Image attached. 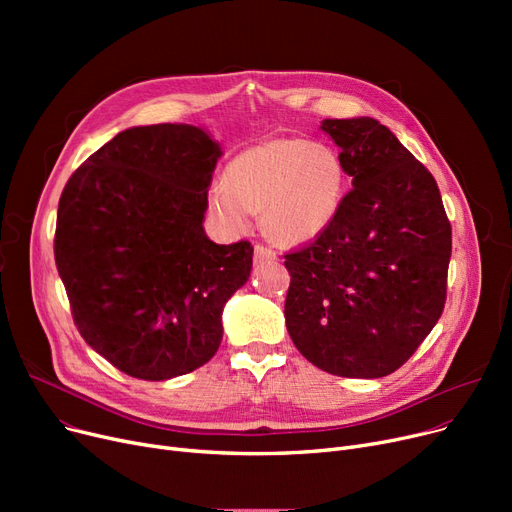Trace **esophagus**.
Returning <instances> with one entry per match:
<instances>
[{
	"mask_svg": "<svg viewBox=\"0 0 512 512\" xmlns=\"http://www.w3.org/2000/svg\"><path fill=\"white\" fill-rule=\"evenodd\" d=\"M276 251L274 249H270V247H265V245H255V263H259V261H276Z\"/></svg>",
	"mask_w": 512,
	"mask_h": 512,
	"instance_id": "esophagus-1",
	"label": "esophagus"
}]
</instances>
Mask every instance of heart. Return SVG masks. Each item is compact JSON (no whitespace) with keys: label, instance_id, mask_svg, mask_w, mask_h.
<instances>
[{"label":"heart","instance_id":"obj_1","mask_svg":"<svg viewBox=\"0 0 512 512\" xmlns=\"http://www.w3.org/2000/svg\"><path fill=\"white\" fill-rule=\"evenodd\" d=\"M224 184L207 191V207L228 232H242L263 211L270 236L299 245L324 232L340 209L346 174L338 153L299 137H272L240 151Z\"/></svg>","mask_w":512,"mask_h":512}]
</instances>
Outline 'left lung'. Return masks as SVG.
I'll list each match as a JSON object with an SVG mask.
<instances>
[{"mask_svg": "<svg viewBox=\"0 0 512 512\" xmlns=\"http://www.w3.org/2000/svg\"><path fill=\"white\" fill-rule=\"evenodd\" d=\"M321 130L353 188L324 232L284 255L286 328L315 367L384 378L444 311L452 228L434 176L384 124L324 120Z\"/></svg>", "mask_w": 512, "mask_h": 512, "instance_id": "1", "label": "left lung"}]
</instances>
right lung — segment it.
Segmentation results:
<instances>
[{
	"instance_id": "right-lung-1",
	"label": "right lung",
	"mask_w": 512,
	"mask_h": 512,
	"mask_svg": "<svg viewBox=\"0 0 512 512\" xmlns=\"http://www.w3.org/2000/svg\"><path fill=\"white\" fill-rule=\"evenodd\" d=\"M222 151L191 124L128 128L66 182L53 255L74 326L126 375L161 382L205 365L222 311L253 267L249 240L203 230Z\"/></svg>"
}]
</instances>
